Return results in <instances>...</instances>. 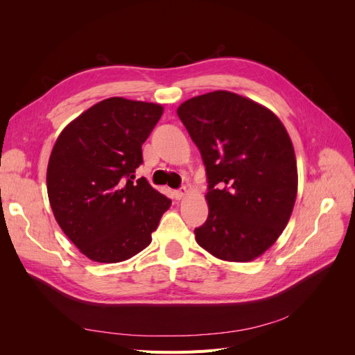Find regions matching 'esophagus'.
Here are the masks:
<instances>
[{
	"label": "esophagus",
	"instance_id": "1",
	"mask_svg": "<svg viewBox=\"0 0 355 355\" xmlns=\"http://www.w3.org/2000/svg\"><path fill=\"white\" fill-rule=\"evenodd\" d=\"M187 192H188V189H187L185 187H182L180 189L175 191V197H176V200H180V198H184V197L187 196Z\"/></svg>",
	"mask_w": 355,
	"mask_h": 355
}]
</instances>
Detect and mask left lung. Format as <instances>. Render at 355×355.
Returning a JSON list of instances; mask_svg holds the SVG:
<instances>
[{"label":"left lung","mask_w":355,"mask_h":355,"mask_svg":"<svg viewBox=\"0 0 355 355\" xmlns=\"http://www.w3.org/2000/svg\"><path fill=\"white\" fill-rule=\"evenodd\" d=\"M178 115L209 182L197 243L223 261L256 259L280 237L296 200V157L284 125L265 106L223 90L184 102Z\"/></svg>","instance_id":"1"}]
</instances>
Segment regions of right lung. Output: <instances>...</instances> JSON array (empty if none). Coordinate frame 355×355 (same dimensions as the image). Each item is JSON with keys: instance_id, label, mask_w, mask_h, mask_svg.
<instances>
[{"instance_id": "obj_1", "label": "right lung", "mask_w": 355, "mask_h": 355, "mask_svg": "<svg viewBox=\"0 0 355 355\" xmlns=\"http://www.w3.org/2000/svg\"><path fill=\"white\" fill-rule=\"evenodd\" d=\"M163 106L124 98L93 105L69 123L53 146L47 192L67 237L94 262L130 259L151 243L171 200L145 178L142 144Z\"/></svg>"}]
</instances>
